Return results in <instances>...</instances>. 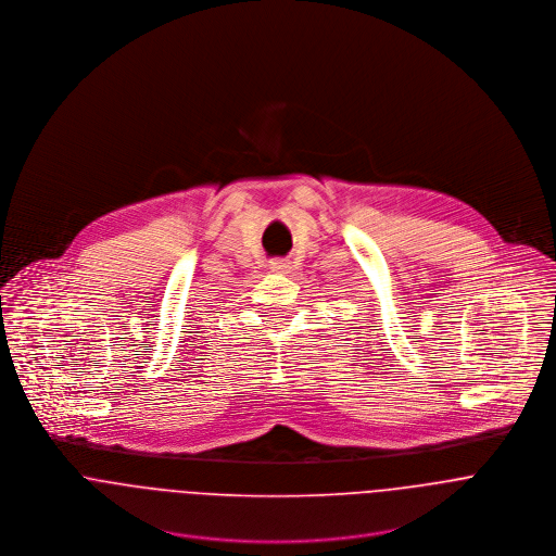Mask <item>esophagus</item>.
I'll return each instance as SVG.
<instances>
[{"label":"esophagus","instance_id":"esophagus-1","mask_svg":"<svg viewBox=\"0 0 556 556\" xmlns=\"http://www.w3.org/2000/svg\"><path fill=\"white\" fill-rule=\"evenodd\" d=\"M269 269L276 271V274H289L291 263L285 261V258H271V261H269Z\"/></svg>","mask_w":556,"mask_h":556}]
</instances>
